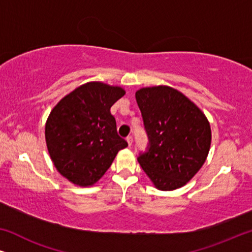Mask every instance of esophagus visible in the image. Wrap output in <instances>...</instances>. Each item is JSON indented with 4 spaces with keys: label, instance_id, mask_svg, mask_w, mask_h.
<instances>
[{
    "label": "esophagus",
    "instance_id": "34e87169",
    "mask_svg": "<svg viewBox=\"0 0 252 252\" xmlns=\"http://www.w3.org/2000/svg\"><path fill=\"white\" fill-rule=\"evenodd\" d=\"M126 141H127V143H128V146L130 147V146H132V143H133V136L128 135L126 137Z\"/></svg>",
    "mask_w": 252,
    "mask_h": 252
}]
</instances>
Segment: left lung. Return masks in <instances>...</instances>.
Segmentation results:
<instances>
[{
	"label": "left lung",
	"instance_id": "8db88e82",
	"mask_svg": "<svg viewBox=\"0 0 252 252\" xmlns=\"http://www.w3.org/2000/svg\"><path fill=\"white\" fill-rule=\"evenodd\" d=\"M135 97L149 141L137 157L141 167L160 190L182 187L209 154L208 119L190 99L167 86L141 88Z\"/></svg>",
	"mask_w": 252,
	"mask_h": 252
}]
</instances>
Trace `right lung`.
Masks as SVG:
<instances>
[{
	"instance_id": "obj_1",
	"label": "right lung",
	"mask_w": 252,
	"mask_h": 252,
	"mask_svg": "<svg viewBox=\"0 0 252 252\" xmlns=\"http://www.w3.org/2000/svg\"><path fill=\"white\" fill-rule=\"evenodd\" d=\"M125 95L120 87L88 82L62 98L46 124V142L58 172L79 186H92L128 146L117 133L110 109Z\"/></svg>"
}]
</instances>
